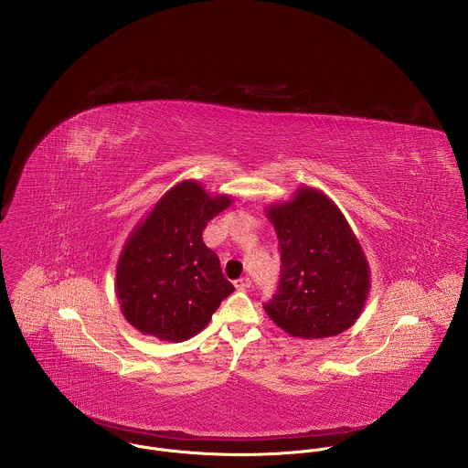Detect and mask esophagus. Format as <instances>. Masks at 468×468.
<instances>
[{
	"instance_id": "34e87169",
	"label": "esophagus",
	"mask_w": 468,
	"mask_h": 468,
	"mask_svg": "<svg viewBox=\"0 0 468 468\" xmlns=\"http://www.w3.org/2000/svg\"><path fill=\"white\" fill-rule=\"evenodd\" d=\"M234 284H236V288H238V290H247V288H250L252 281H250V277H241V279L234 281Z\"/></svg>"
}]
</instances>
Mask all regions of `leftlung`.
Returning a JSON list of instances; mask_svg holds the SVG:
<instances>
[{
    "label": "left lung",
    "instance_id": "left-lung-1",
    "mask_svg": "<svg viewBox=\"0 0 468 468\" xmlns=\"http://www.w3.org/2000/svg\"><path fill=\"white\" fill-rule=\"evenodd\" d=\"M273 223L281 279L263 306L286 334L326 338L358 319L369 293V265L344 214L324 193L301 187L267 208Z\"/></svg>",
    "mask_w": 468,
    "mask_h": 468
}]
</instances>
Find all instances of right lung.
<instances>
[{
  "mask_svg": "<svg viewBox=\"0 0 468 468\" xmlns=\"http://www.w3.org/2000/svg\"><path fill=\"white\" fill-rule=\"evenodd\" d=\"M232 200L208 197L195 180L169 189L134 227L117 265V297L140 334L182 342L208 324L234 292L203 243L207 223Z\"/></svg>",
  "mask_w": 468,
  "mask_h": 468,
  "instance_id": "1",
  "label": "right lung"
}]
</instances>
